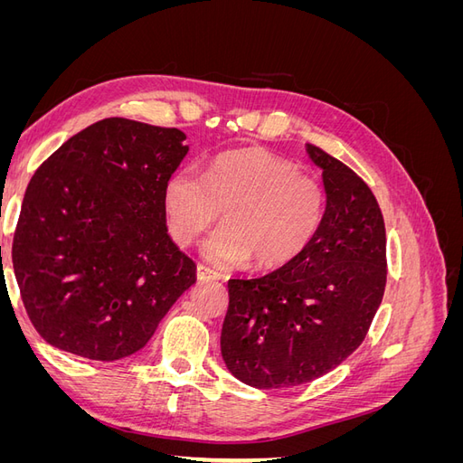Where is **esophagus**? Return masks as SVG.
<instances>
[{"mask_svg":"<svg viewBox=\"0 0 463 463\" xmlns=\"http://www.w3.org/2000/svg\"><path fill=\"white\" fill-rule=\"evenodd\" d=\"M197 278L201 279V282H210V279H218V272H214L213 269H208V266L204 264H199L197 266Z\"/></svg>","mask_w":463,"mask_h":463,"instance_id":"34e87169","label":"esophagus"}]
</instances>
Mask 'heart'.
Instances as JSON below:
<instances>
[{
    "mask_svg": "<svg viewBox=\"0 0 463 463\" xmlns=\"http://www.w3.org/2000/svg\"><path fill=\"white\" fill-rule=\"evenodd\" d=\"M167 232L189 245L223 210L226 226L204 241V257L223 269L255 259L259 269H282L298 260L325 220L326 194L296 164L264 148L222 152L201 177L181 167L164 185Z\"/></svg>",
    "mask_w": 463,
    "mask_h": 463,
    "instance_id": "obj_1",
    "label": "heart"
}]
</instances>
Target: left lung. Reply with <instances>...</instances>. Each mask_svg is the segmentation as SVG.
<instances>
[{
	"label": "left lung",
	"mask_w": 463,
	"mask_h": 463,
	"mask_svg": "<svg viewBox=\"0 0 463 463\" xmlns=\"http://www.w3.org/2000/svg\"><path fill=\"white\" fill-rule=\"evenodd\" d=\"M325 220L305 253L255 279H230L222 357L255 388H289L330 373L365 340L386 286V230L373 191L315 145Z\"/></svg>",
	"instance_id": "obj_1"
}]
</instances>
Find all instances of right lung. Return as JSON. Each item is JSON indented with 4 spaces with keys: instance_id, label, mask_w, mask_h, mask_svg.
<instances>
[{
    "instance_id": "add662e5",
    "label": "right lung",
    "mask_w": 463,
    "mask_h": 463,
    "mask_svg": "<svg viewBox=\"0 0 463 463\" xmlns=\"http://www.w3.org/2000/svg\"><path fill=\"white\" fill-rule=\"evenodd\" d=\"M185 133L125 118L92 123L34 172L13 237V270L33 326L94 361L129 357L197 282L167 235L164 185Z\"/></svg>"
}]
</instances>
